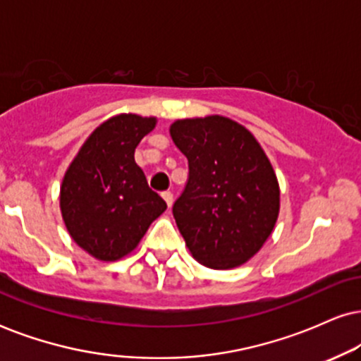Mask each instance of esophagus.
<instances>
[{
    "label": "esophagus",
    "mask_w": 361,
    "mask_h": 361,
    "mask_svg": "<svg viewBox=\"0 0 361 361\" xmlns=\"http://www.w3.org/2000/svg\"><path fill=\"white\" fill-rule=\"evenodd\" d=\"M163 198H164V202H166L168 209H171L173 202H175V198H173V193H171V192H164V193H163Z\"/></svg>",
    "instance_id": "34e87169"
}]
</instances>
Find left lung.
<instances>
[{
    "mask_svg": "<svg viewBox=\"0 0 361 361\" xmlns=\"http://www.w3.org/2000/svg\"><path fill=\"white\" fill-rule=\"evenodd\" d=\"M190 178L173 215L190 255L212 270L250 261L280 214V185L267 152L246 127L222 115L169 126Z\"/></svg>",
    "mask_w": 361,
    "mask_h": 361,
    "instance_id": "1",
    "label": "left lung"
}]
</instances>
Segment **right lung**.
Listing matches in <instances>:
<instances>
[{
    "label": "right lung",
    "mask_w": 361,
    "mask_h": 361,
    "mask_svg": "<svg viewBox=\"0 0 361 361\" xmlns=\"http://www.w3.org/2000/svg\"><path fill=\"white\" fill-rule=\"evenodd\" d=\"M156 123V117L137 114L110 117L91 132L66 169L59 192L62 221L73 241L93 258H126L166 210L134 157Z\"/></svg>",
    "instance_id": "obj_1"
}]
</instances>
